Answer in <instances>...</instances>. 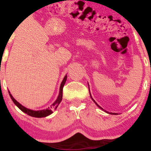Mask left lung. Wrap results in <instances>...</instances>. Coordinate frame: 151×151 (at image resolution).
I'll return each mask as SVG.
<instances>
[{
  "label": "left lung",
  "instance_id": "8db88e82",
  "mask_svg": "<svg viewBox=\"0 0 151 151\" xmlns=\"http://www.w3.org/2000/svg\"><path fill=\"white\" fill-rule=\"evenodd\" d=\"M89 93H90V96H91V99H92V101H93V102H94V103H95V104H96V106H97L99 107V109H101V110L104 111H105V112H106V113H108V114H112V115H117V114H116V113H111V112H109V111H105V110H104V109L103 108H101V106H99V104H97V103H96V102L94 101V99H93L92 98V96H91V93H90V92H89Z\"/></svg>",
  "mask_w": 151,
  "mask_h": 151
}]
</instances>
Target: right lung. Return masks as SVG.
I'll use <instances>...</instances> for the list:
<instances>
[{"label":"right lung","mask_w":151,"mask_h":151,"mask_svg":"<svg viewBox=\"0 0 151 151\" xmlns=\"http://www.w3.org/2000/svg\"><path fill=\"white\" fill-rule=\"evenodd\" d=\"M67 74H66V75L65 76V77H64L63 80H62V81L61 84H60V92H59V95H58V98H57V99L55 100V102H54L50 106V107L47 108L46 109L35 111V110H32V109L26 108V107L23 106H22V104H20L19 103L18 101H17L15 99L14 97H13V96H12L11 93H10V91H8V93H9L10 98H11L12 101H13V103H14L17 106H18V108L22 111V112H24V113L27 114V115L30 116H32V117H36V118L46 117V116H47L50 115V114H52L54 109L55 110V109L58 108V106H59V104H60V102L62 101V90H63V86H64V85H65L66 80H67Z\"/></svg>","instance_id":"right-lung-1"}]
</instances>
